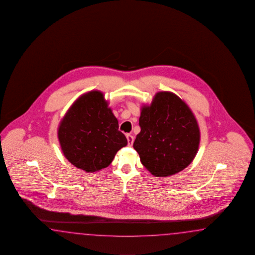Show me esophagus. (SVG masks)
<instances>
[{
    "mask_svg": "<svg viewBox=\"0 0 255 255\" xmlns=\"http://www.w3.org/2000/svg\"><path fill=\"white\" fill-rule=\"evenodd\" d=\"M126 138H127V141H128V145H129V146H131V145H132V143H133V140H134L133 136L130 135V134H127V135H126Z\"/></svg>",
    "mask_w": 255,
    "mask_h": 255,
    "instance_id": "1",
    "label": "esophagus"
}]
</instances>
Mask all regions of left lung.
I'll return each instance as SVG.
<instances>
[{
  "label": "left lung",
  "instance_id": "obj_1",
  "mask_svg": "<svg viewBox=\"0 0 255 255\" xmlns=\"http://www.w3.org/2000/svg\"><path fill=\"white\" fill-rule=\"evenodd\" d=\"M139 125L133 148L153 176H172L191 164L200 131L192 111L179 97L157 92L150 105L141 107Z\"/></svg>",
  "mask_w": 255,
  "mask_h": 255
}]
</instances>
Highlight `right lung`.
Returning <instances> with one entry per match:
<instances>
[{
	"label": "right lung",
	"mask_w": 255,
	"mask_h": 255,
	"mask_svg": "<svg viewBox=\"0 0 255 255\" xmlns=\"http://www.w3.org/2000/svg\"><path fill=\"white\" fill-rule=\"evenodd\" d=\"M57 137L65 157L88 173L107 167L128 142L99 91L85 93L74 102L60 122Z\"/></svg>",
	"instance_id": "right-lung-1"
}]
</instances>
